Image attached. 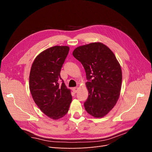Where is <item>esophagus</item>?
<instances>
[{"instance_id":"esophagus-1","label":"esophagus","mask_w":152,"mask_h":152,"mask_svg":"<svg viewBox=\"0 0 152 152\" xmlns=\"http://www.w3.org/2000/svg\"><path fill=\"white\" fill-rule=\"evenodd\" d=\"M78 89H79V87H73V88L72 89V90H73V91L75 93H76L77 92V91H78Z\"/></svg>"}]
</instances>
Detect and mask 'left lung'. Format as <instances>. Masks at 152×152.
Here are the masks:
<instances>
[{
  "label": "left lung",
  "mask_w": 152,
  "mask_h": 152,
  "mask_svg": "<svg viewBox=\"0 0 152 152\" xmlns=\"http://www.w3.org/2000/svg\"><path fill=\"white\" fill-rule=\"evenodd\" d=\"M73 56L83 65L89 96L84 103L87 112L96 118L106 115L117 103L122 85V70L107 45L94 42L74 49Z\"/></svg>",
  "instance_id": "obj_1"
}]
</instances>
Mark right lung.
<instances>
[{
	"mask_svg": "<svg viewBox=\"0 0 152 152\" xmlns=\"http://www.w3.org/2000/svg\"><path fill=\"white\" fill-rule=\"evenodd\" d=\"M68 46H54L37 56L32 64L29 87L36 104L53 120L67 113L72 102L70 90L60 76L63 64L69 52Z\"/></svg>",
	"mask_w": 152,
	"mask_h": 152,
	"instance_id": "1",
	"label": "right lung"
}]
</instances>
